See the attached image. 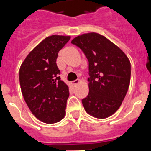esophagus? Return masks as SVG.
Here are the masks:
<instances>
[{"mask_svg": "<svg viewBox=\"0 0 151 151\" xmlns=\"http://www.w3.org/2000/svg\"><path fill=\"white\" fill-rule=\"evenodd\" d=\"M80 81H80L79 79L74 80V81H72V84H73V86H75L76 84H78Z\"/></svg>", "mask_w": 151, "mask_h": 151, "instance_id": "34e87169", "label": "esophagus"}]
</instances>
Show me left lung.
I'll list each match as a JSON object with an SVG mask.
<instances>
[{
  "label": "left lung",
  "mask_w": 151,
  "mask_h": 151,
  "mask_svg": "<svg viewBox=\"0 0 151 151\" xmlns=\"http://www.w3.org/2000/svg\"><path fill=\"white\" fill-rule=\"evenodd\" d=\"M71 43L88 61L89 93L82 104L89 115L105 119L114 114L128 91L131 65L128 57L107 38L95 32L78 35Z\"/></svg>",
  "instance_id": "8db88e82"
}]
</instances>
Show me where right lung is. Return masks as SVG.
<instances>
[{
    "mask_svg": "<svg viewBox=\"0 0 151 151\" xmlns=\"http://www.w3.org/2000/svg\"><path fill=\"white\" fill-rule=\"evenodd\" d=\"M70 36L46 37L24 59L19 70L22 93L34 116L45 123H55L64 117L69 88L59 74V51Z\"/></svg>",
    "mask_w": 151,
    "mask_h": 151,
    "instance_id": "add662e5",
    "label": "right lung"
}]
</instances>
